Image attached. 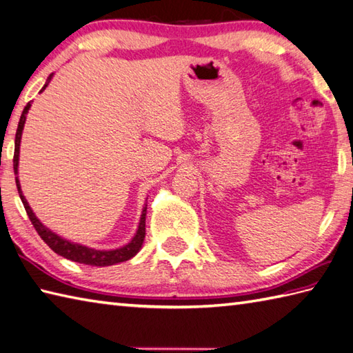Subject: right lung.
Here are the masks:
<instances>
[{"mask_svg":"<svg viewBox=\"0 0 353 353\" xmlns=\"http://www.w3.org/2000/svg\"><path fill=\"white\" fill-rule=\"evenodd\" d=\"M51 77H48V80H46L45 85L42 88V90H45L46 85L51 81ZM41 90V92H42ZM31 103H28L23 108V112L21 114V119L18 123V130H17V137H14V154H13V170L14 174H18V161H19V143H21V136H22V130H23V123H26V114L28 113V108H30ZM17 179V187H18V193L21 196V201L23 203V208H26L27 214L30 217L31 223H33L34 230L37 231L39 236L41 239L48 245L54 252L68 258L70 261H75V263H81L85 265H98V268H104V265H113L117 263H122V261H127L130 258L134 256L140 248H142V243L145 240V221H146V203H145V208L142 211V217H140V223H139V230L136 232L134 239H132L128 245H125L123 248L119 249H114V250H97V249H90V248H85V246H80V245H75V243H70L68 240H63L61 237L56 236V234L51 232L48 228H45V226L37 221V217L34 216L33 211H31L30 205L27 199L23 198L22 190H21V184H19V179L18 176L14 178Z\"/></svg>","mask_w":353,"mask_h":353,"instance_id":"obj_1","label":"right lung"}]
</instances>
